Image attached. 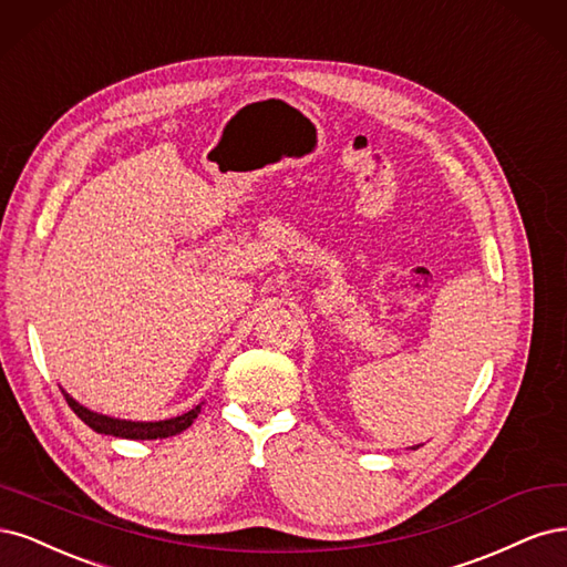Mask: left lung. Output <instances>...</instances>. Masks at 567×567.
<instances>
[{
	"mask_svg": "<svg viewBox=\"0 0 567 567\" xmlns=\"http://www.w3.org/2000/svg\"><path fill=\"white\" fill-rule=\"evenodd\" d=\"M416 447H419V445H416Z\"/></svg>",
	"mask_w": 567,
	"mask_h": 567,
	"instance_id": "8db88e82",
	"label": "left lung"
}]
</instances>
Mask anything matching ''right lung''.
I'll use <instances>...</instances> for the list:
<instances>
[{
    "mask_svg": "<svg viewBox=\"0 0 567 567\" xmlns=\"http://www.w3.org/2000/svg\"><path fill=\"white\" fill-rule=\"evenodd\" d=\"M63 395L68 400V405L72 408V412H75L89 429H94L96 433L115 435V437H130V441H157V437H169V435L186 431L193 424V419L199 414V408H203V405H197L186 414L162 419V422H126V419H113V416L86 410L65 391H63Z\"/></svg>",
    "mask_w": 567,
    "mask_h": 567,
    "instance_id": "add662e5",
    "label": "right lung"
}]
</instances>
